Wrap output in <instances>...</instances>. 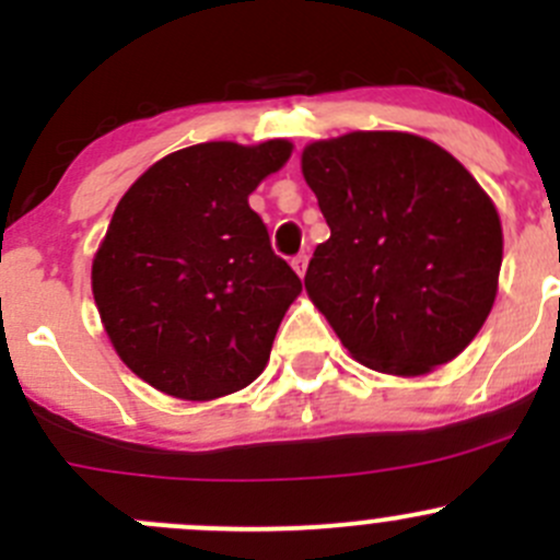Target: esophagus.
Wrapping results in <instances>:
<instances>
[{"instance_id":"34e87169","label":"esophagus","mask_w":560,"mask_h":560,"mask_svg":"<svg viewBox=\"0 0 560 560\" xmlns=\"http://www.w3.org/2000/svg\"><path fill=\"white\" fill-rule=\"evenodd\" d=\"M306 265H308V254H295V257H292V268L298 270V276L306 273Z\"/></svg>"}]
</instances>
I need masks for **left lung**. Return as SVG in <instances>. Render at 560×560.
Wrapping results in <instances>:
<instances>
[{
	"mask_svg": "<svg viewBox=\"0 0 560 560\" xmlns=\"http://www.w3.org/2000/svg\"><path fill=\"white\" fill-rule=\"evenodd\" d=\"M330 238L306 292L374 371L417 376L471 343L495 301L501 222L474 175L409 132H352L303 151Z\"/></svg>",
	"mask_w": 560,
	"mask_h": 560,
	"instance_id": "left-lung-1",
	"label": "left lung"
}]
</instances>
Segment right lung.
<instances>
[{
  "mask_svg": "<svg viewBox=\"0 0 560 560\" xmlns=\"http://www.w3.org/2000/svg\"><path fill=\"white\" fill-rule=\"evenodd\" d=\"M290 151L287 140L189 145L116 206L92 290L118 358L151 387L211 400L262 374L301 279L248 195Z\"/></svg>",
  "mask_w": 560,
  "mask_h": 560,
  "instance_id": "add662e5",
  "label": "right lung"
}]
</instances>
